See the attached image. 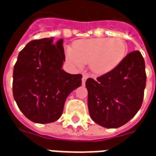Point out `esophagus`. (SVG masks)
<instances>
[{
    "label": "esophagus",
    "mask_w": 156,
    "mask_h": 156,
    "mask_svg": "<svg viewBox=\"0 0 156 156\" xmlns=\"http://www.w3.org/2000/svg\"><path fill=\"white\" fill-rule=\"evenodd\" d=\"M88 76H89V75H88V73H83V78H82V82H83V83H85V82L87 80V78H88Z\"/></svg>",
    "instance_id": "obj_1"
}]
</instances>
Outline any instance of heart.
<instances>
[{
	"mask_svg": "<svg viewBox=\"0 0 156 156\" xmlns=\"http://www.w3.org/2000/svg\"><path fill=\"white\" fill-rule=\"evenodd\" d=\"M128 51L124 40L119 37L78 40L66 50L68 62L76 68L88 64L95 74L108 73L123 62Z\"/></svg>",
	"mask_w": 156,
	"mask_h": 156,
	"instance_id": "obj_1",
	"label": "heart"
}]
</instances>
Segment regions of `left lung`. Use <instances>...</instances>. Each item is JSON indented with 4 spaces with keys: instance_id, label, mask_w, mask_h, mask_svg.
Instances as JSON below:
<instances>
[{
    "instance_id": "1",
    "label": "left lung",
    "mask_w": 156,
    "mask_h": 156,
    "mask_svg": "<svg viewBox=\"0 0 156 156\" xmlns=\"http://www.w3.org/2000/svg\"><path fill=\"white\" fill-rule=\"evenodd\" d=\"M146 83L144 58L134 51L113 71L86 81L89 115L96 124L113 129L125 124L140 108Z\"/></svg>"
}]
</instances>
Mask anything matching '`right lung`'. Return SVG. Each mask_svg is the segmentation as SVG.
I'll list each match as a JSON object with an SVG mask.
<instances>
[{"instance_id":"obj_1","label":"right lung","mask_w":156,"mask_h":156,"mask_svg":"<svg viewBox=\"0 0 156 156\" xmlns=\"http://www.w3.org/2000/svg\"><path fill=\"white\" fill-rule=\"evenodd\" d=\"M33 40L19 52L13 69L12 91L16 105L32 122L48 124L61 117L66 98L82 84L81 74L62 69L63 40Z\"/></svg>"}]
</instances>
